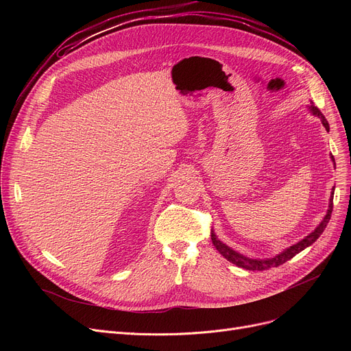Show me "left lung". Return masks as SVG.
<instances>
[{"label": "left lung", "instance_id": "left-lung-1", "mask_svg": "<svg viewBox=\"0 0 351 351\" xmlns=\"http://www.w3.org/2000/svg\"><path fill=\"white\" fill-rule=\"evenodd\" d=\"M308 110L311 112V115L317 117V118L322 121L323 126L328 131V129H330L328 122H327V119L324 118V115L320 112V109H319L317 106H315V104L311 102V104L308 105ZM331 159H333V156H331ZM333 160H335V159H333ZM333 195H335V188H333V191H331V195H330L327 213H326V216L323 217L322 222L319 223V226H317L315 230H313L310 234H307L304 239H302L300 242L291 245L290 247H286L285 250H282V252L278 253V254H274L273 257H266V259H253V257H247V256H245V254H242V253H239V252L233 250V249L229 247L228 245H225V243H223L222 241H220V239L216 236V233H215L213 230H212V234H210L212 243H213V246L216 247V250H217L220 254H222L226 261H229L230 263L236 265L237 267H242V269H246V270H253V271H256V270H257V271H262V270H267V269H270V267H278V266L286 263L287 261H290L291 257H294L298 253H300L302 250H304L306 247H308L310 245L315 243V242L317 241V239L320 237V234L324 232V229H326V226H327V223H328V220H330V217H331V212H333Z\"/></svg>", "mask_w": 351, "mask_h": 351}]
</instances>
